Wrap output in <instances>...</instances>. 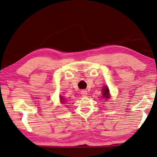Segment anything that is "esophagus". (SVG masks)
Here are the masks:
<instances>
[{
  "label": "esophagus",
  "mask_w": 157,
  "mask_h": 157,
  "mask_svg": "<svg viewBox=\"0 0 157 157\" xmlns=\"http://www.w3.org/2000/svg\"><path fill=\"white\" fill-rule=\"evenodd\" d=\"M81 94H82V95L83 96V97H86V96H87V92L86 91V90H82V91H81Z\"/></svg>",
  "instance_id": "obj_1"
}]
</instances>
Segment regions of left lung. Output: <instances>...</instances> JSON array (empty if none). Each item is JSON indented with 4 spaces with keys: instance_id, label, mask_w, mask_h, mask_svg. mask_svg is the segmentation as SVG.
Instances as JSON below:
<instances>
[{
    "instance_id": "1",
    "label": "left lung",
    "mask_w": 157,
    "mask_h": 157,
    "mask_svg": "<svg viewBox=\"0 0 157 157\" xmlns=\"http://www.w3.org/2000/svg\"><path fill=\"white\" fill-rule=\"evenodd\" d=\"M102 96H103V98H109V89L107 87H104L102 89Z\"/></svg>"
}]
</instances>
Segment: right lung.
<instances>
[{"label": "right lung", "instance_id": "right-lung-1", "mask_svg": "<svg viewBox=\"0 0 157 157\" xmlns=\"http://www.w3.org/2000/svg\"><path fill=\"white\" fill-rule=\"evenodd\" d=\"M64 100V99H63V98H62V97H60V100L62 101V102H61L62 103H63V101H64V100Z\"/></svg>", "mask_w": 157, "mask_h": 157}]
</instances>
